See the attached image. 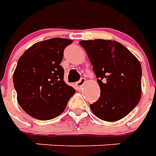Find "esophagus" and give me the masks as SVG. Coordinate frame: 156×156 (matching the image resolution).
I'll list each match as a JSON object with an SVG mask.
<instances>
[{
  "label": "esophagus",
  "instance_id": "obj_1",
  "mask_svg": "<svg viewBox=\"0 0 156 156\" xmlns=\"http://www.w3.org/2000/svg\"><path fill=\"white\" fill-rule=\"evenodd\" d=\"M85 82H86V79H85L84 78H82L79 81L76 83V85H77V87H78V88H80L83 87V85L84 84Z\"/></svg>",
  "mask_w": 156,
  "mask_h": 156
}]
</instances>
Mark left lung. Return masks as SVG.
Returning a JSON list of instances; mask_svg holds the SVG:
<instances>
[{
	"label": "left lung",
	"mask_w": 156,
	"mask_h": 156,
	"mask_svg": "<svg viewBox=\"0 0 156 156\" xmlns=\"http://www.w3.org/2000/svg\"><path fill=\"white\" fill-rule=\"evenodd\" d=\"M98 78L100 97L90 105L102 120L113 122L129 115L141 97L142 69L140 61L119 42L95 39L80 41Z\"/></svg>",
	"instance_id": "1"
}]
</instances>
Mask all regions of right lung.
I'll return each mask as SVG.
<instances>
[{
    "instance_id": "right-lung-1",
    "label": "right lung",
    "mask_w": 156,
    "mask_h": 156,
    "mask_svg": "<svg viewBox=\"0 0 156 156\" xmlns=\"http://www.w3.org/2000/svg\"><path fill=\"white\" fill-rule=\"evenodd\" d=\"M73 40L51 38L38 41L22 55L13 73L17 102L30 116L47 120L64 111L75 89L63 80L60 66L64 48Z\"/></svg>"
}]
</instances>
